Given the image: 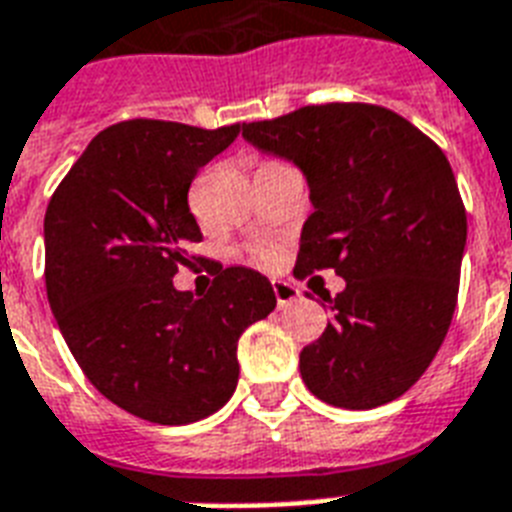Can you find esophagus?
<instances>
[{"label": "esophagus", "mask_w": 512, "mask_h": 512, "mask_svg": "<svg viewBox=\"0 0 512 512\" xmlns=\"http://www.w3.org/2000/svg\"><path fill=\"white\" fill-rule=\"evenodd\" d=\"M273 295H276L279 308H287V305L300 300V289L295 284H289V281H273Z\"/></svg>", "instance_id": "1"}]
</instances>
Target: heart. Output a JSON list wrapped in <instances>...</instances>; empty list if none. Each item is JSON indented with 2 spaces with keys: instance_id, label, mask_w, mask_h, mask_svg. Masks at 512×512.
Segmentation results:
<instances>
[{
  "instance_id": "1",
  "label": "heart",
  "mask_w": 512,
  "mask_h": 512,
  "mask_svg": "<svg viewBox=\"0 0 512 512\" xmlns=\"http://www.w3.org/2000/svg\"><path fill=\"white\" fill-rule=\"evenodd\" d=\"M257 257H260L263 263H273V257H276V249H273V247H257Z\"/></svg>"
}]
</instances>
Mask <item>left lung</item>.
I'll list each match as a JSON object with an SVG mask.
<instances>
[{"mask_svg":"<svg viewBox=\"0 0 512 512\" xmlns=\"http://www.w3.org/2000/svg\"><path fill=\"white\" fill-rule=\"evenodd\" d=\"M241 135L308 177L295 276L345 279L324 335L300 353L313 396L374 409L404 396L452 324L468 215L449 159L404 116L324 103L244 124Z\"/></svg>","mask_w":512,"mask_h":512,"instance_id":"obj_1","label":"left lung"}]
</instances>
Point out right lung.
Returning a JSON list of instances; mask_svg holds the SVG:
<instances>
[{
  "label": "right lung",
  "mask_w": 512,
  "mask_h": 512,
  "mask_svg": "<svg viewBox=\"0 0 512 512\" xmlns=\"http://www.w3.org/2000/svg\"><path fill=\"white\" fill-rule=\"evenodd\" d=\"M241 124H111L60 180L44 215V284L63 340L95 388L156 425L215 414L239 382L241 332L276 308L271 281L225 268L204 297L172 276L201 241L196 172Z\"/></svg>",
  "instance_id": "1"
}]
</instances>
